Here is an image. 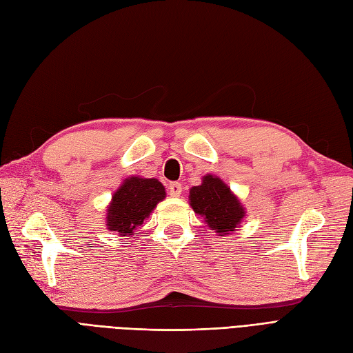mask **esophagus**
<instances>
[{"mask_svg": "<svg viewBox=\"0 0 353 353\" xmlns=\"http://www.w3.org/2000/svg\"><path fill=\"white\" fill-rule=\"evenodd\" d=\"M181 191H183V185L179 183H170L168 187V193L170 197H178L181 194Z\"/></svg>", "mask_w": 353, "mask_h": 353, "instance_id": "obj_1", "label": "esophagus"}]
</instances>
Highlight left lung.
I'll list each match as a JSON object with an SVG mask.
<instances>
[{
  "mask_svg": "<svg viewBox=\"0 0 353 353\" xmlns=\"http://www.w3.org/2000/svg\"><path fill=\"white\" fill-rule=\"evenodd\" d=\"M190 205L206 219L208 225L227 236L239 227L244 216L241 203L222 181L213 175L203 176L201 185L190 190Z\"/></svg>",
  "mask_w": 353,
  "mask_h": 353,
  "instance_id": "1",
  "label": "left lung"
}]
</instances>
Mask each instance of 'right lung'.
I'll return each mask as SVG.
<instances>
[{
  "instance_id": "obj_1",
  "label": "right lung",
  "mask_w": 353,
  "mask_h": 353,
  "mask_svg": "<svg viewBox=\"0 0 353 353\" xmlns=\"http://www.w3.org/2000/svg\"><path fill=\"white\" fill-rule=\"evenodd\" d=\"M165 194V187L154 178H128L113 194L108 209V228L132 236Z\"/></svg>"
}]
</instances>
